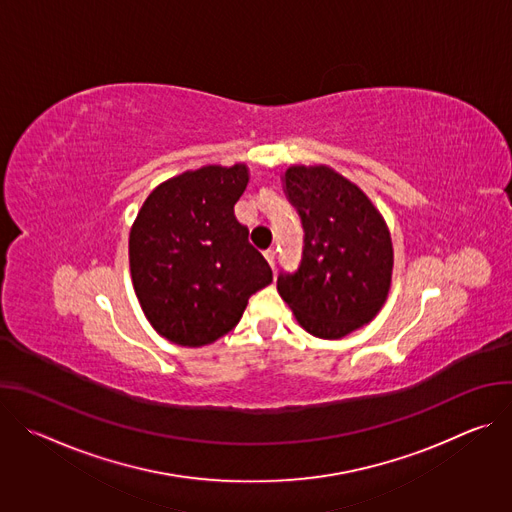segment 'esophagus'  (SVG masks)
<instances>
[{
  "instance_id": "esophagus-1",
  "label": "esophagus",
  "mask_w": 512,
  "mask_h": 512,
  "mask_svg": "<svg viewBox=\"0 0 512 512\" xmlns=\"http://www.w3.org/2000/svg\"><path fill=\"white\" fill-rule=\"evenodd\" d=\"M265 259H267V263H269L271 267H275V259H277L275 249H267V251H265Z\"/></svg>"
}]
</instances>
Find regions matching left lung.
<instances>
[{"mask_svg": "<svg viewBox=\"0 0 512 512\" xmlns=\"http://www.w3.org/2000/svg\"><path fill=\"white\" fill-rule=\"evenodd\" d=\"M283 182L304 251L294 273H279L277 291L304 330L338 340L369 324L389 296L391 233L369 196L328 166H291Z\"/></svg>", "mask_w": 512, "mask_h": 512, "instance_id": "1", "label": "left lung"}]
</instances>
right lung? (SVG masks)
Masks as SVG:
<instances>
[{"label": "right lung", "mask_w": 512, "mask_h": 512, "mask_svg": "<svg viewBox=\"0 0 512 512\" xmlns=\"http://www.w3.org/2000/svg\"><path fill=\"white\" fill-rule=\"evenodd\" d=\"M249 170L204 166L162 182L129 233V269L158 334L204 346L231 332L255 291L273 281L249 229L235 216Z\"/></svg>", "instance_id": "add662e5"}]
</instances>
